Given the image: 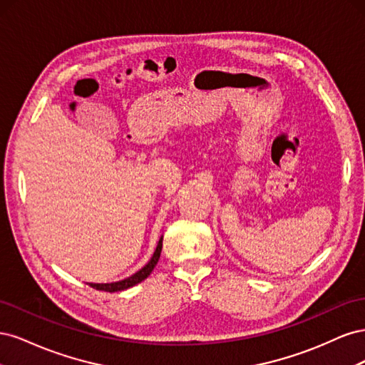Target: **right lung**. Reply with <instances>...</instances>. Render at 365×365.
<instances>
[{"instance_id":"add662e5","label":"right lung","mask_w":365,"mask_h":365,"mask_svg":"<svg viewBox=\"0 0 365 365\" xmlns=\"http://www.w3.org/2000/svg\"><path fill=\"white\" fill-rule=\"evenodd\" d=\"M161 250H163V236L160 237L157 248H155V251H153L150 260L141 269H138L135 274L129 275V277H126L123 280L113 282V283H88V284H90L91 288H94L97 291H106V292H117V291H125L128 288H132V286H135L140 282H143V280L149 277L150 272L153 271V268H155V264L158 263V259L161 256Z\"/></svg>"}]
</instances>
